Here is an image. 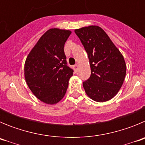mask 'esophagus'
Masks as SVG:
<instances>
[{"label":"esophagus","instance_id":"obj_1","mask_svg":"<svg viewBox=\"0 0 145 145\" xmlns=\"http://www.w3.org/2000/svg\"><path fill=\"white\" fill-rule=\"evenodd\" d=\"M73 69H74V70H75V72H78V65H74Z\"/></svg>","mask_w":145,"mask_h":145}]
</instances>
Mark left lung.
Returning <instances> with one entry per match:
<instances>
[{"mask_svg":"<svg viewBox=\"0 0 145 145\" xmlns=\"http://www.w3.org/2000/svg\"><path fill=\"white\" fill-rule=\"evenodd\" d=\"M88 54L91 76L83 83L87 96L97 102L110 100L119 91L126 73L122 54L100 27L75 29Z\"/></svg>","mask_w":145,"mask_h":145,"instance_id":"left-lung-1","label":"left lung"}]
</instances>
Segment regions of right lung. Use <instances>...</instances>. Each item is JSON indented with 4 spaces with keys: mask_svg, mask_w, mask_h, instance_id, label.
<instances>
[{
    "mask_svg": "<svg viewBox=\"0 0 145 145\" xmlns=\"http://www.w3.org/2000/svg\"><path fill=\"white\" fill-rule=\"evenodd\" d=\"M72 32L51 28L38 40L25 63V78L38 99L55 105L66 93L73 70L67 66L65 43Z\"/></svg>",
    "mask_w": 145,
    "mask_h": 145,
    "instance_id": "obj_1",
    "label": "right lung"
}]
</instances>
